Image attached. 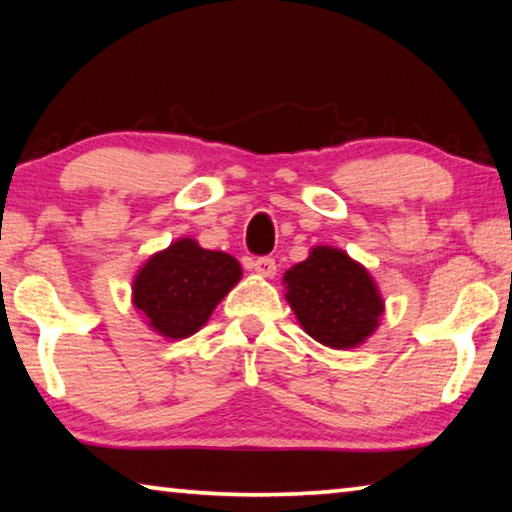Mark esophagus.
Returning a JSON list of instances; mask_svg holds the SVG:
<instances>
[{
	"instance_id": "1",
	"label": "esophagus",
	"mask_w": 512,
	"mask_h": 512,
	"mask_svg": "<svg viewBox=\"0 0 512 512\" xmlns=\"http://www.w3.org/2000/svg\"><path fill=\"white\" fill-rule=\"evenodd\" d=\"M251 267H254L258 274H263V277H274V274H277V263H274L272 256L254 258V261H251Z\"/></svg>"
}]
</instances>
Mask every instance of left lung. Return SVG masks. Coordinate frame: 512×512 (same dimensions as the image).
Returning a JSON list of instances; mask_svg holds the SVG:
<instances>
[{"label":"left lung","mask_w":512,"mask_h":512,"mask_svg":"<svg viewBox=\"0 0 512 512\" xmlns=\"http://www.w3.org/2000/svg\"><path fill=\"white\" fill-rule=\"evenodd\" d=\"M283 281L286 300L306 334L329 348H355L373 334L384 309L364 267L332 247L313 249Z\"/></svg>","instance_id":"1"}]
</instances>
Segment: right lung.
I'll return each instance as SVG.
<instances>
[{"label": "right lung", "instance_id": "right-lung-1", "mask_svg": "<svg viewBox=\"0 0 512 512\" xmlns=\"http://www.w3.org/2000/svg\"><path fill=\"white\" fill-rule=\"evenodd\" d=\"M240 277V263L233 256L201 249L185 238L141 267L132 293L151 327L169 338H185L206 325Z\"/></svg>", "mask_w": 512, "mask_h": 512}]
</instances>
